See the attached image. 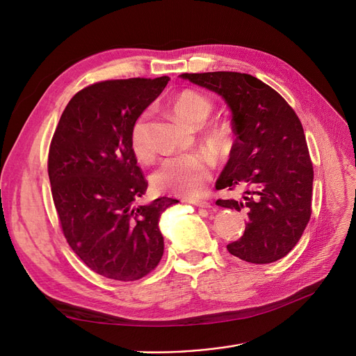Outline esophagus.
<instances>
[{"instance_id": "34e87169", "label": "esophagus", "mask_w": 356, "mask_h": 356, "mask_svg": "<svg viewBox=\"0 0 356 356\" xmlns=\"http://www.w3.org/2000/svg\"><path fill=\"white\" fill-rule=\"evenodd\" d=\"M192 204H195V207L197 208H204V209H209L212 208L211 202H207V200H189Z\"/></svg>"}]
</instances>
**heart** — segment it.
Returning <instances> with one entry per match:
<instances>
[{"instance_id": "1", "label": "heart", "mask_w": 356, "mask_h": 356, "mask_svg": "<svg viewBox=\"0 0 356 356\" xmlns=\"http://www.w3.org/2000/svg\"><path fill=\"white\" fill-rule=\"evenodd\" d=\"M175 114L191 127H200L212 112V104L208 98L195 90H184L173 101ZM225 129L216 128L213 137L225 138ZM129 145L134 156L147 161L152 159L154 147L148 129V112H143L136 118L129 129ZM212 160L202 153H189L172 156L161 160L152 175V183L160 192L172 193L181 197L197 196L211 179Z\"/></svg>"}]
</instances>
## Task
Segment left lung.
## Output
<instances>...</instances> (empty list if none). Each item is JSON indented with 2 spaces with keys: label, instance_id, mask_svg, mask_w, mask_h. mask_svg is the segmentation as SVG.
I'll use <instances>...</instances> for the list:
<instances>
[{
  "label": "left lung",
  "instance_id": "8db88e82",
  "mask_svg": "<svg viewBox=\"0 0 356 356\" xmlns=\"http://www.w3.org/2000/svg\"><path fill=\"white\" fill-rule=\"evenodd\" d=\"M228 104L236 136L216 189H244L219 207L248 215L244 235L228 251L252 264L286 257L312 215L313 164L300 120L271 86L247 73H183Z\"/></svg>",
  "mask_w": 356,
  "mask_h": 356
}]
</instances>
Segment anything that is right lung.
I'll list each match as a JSON object with an SVG mask.
<instances>
[{
    "mask_svg": "<svg viewBox=\"0 0 356 356\" xmlns=\"http://www.w3.org/2000/svg\"><path fill=\"white\" fill-rule=\"evenodd\" d=\"M168 76L89 85L65 108L53 134L47 172L67 244L97 274L136 282L163 257L161 213L179 200L138 204L147 180L129 145V129Z\"/></svg>",
    "mask_w": 356,
    "mask_h": 356,
    "instance_id": "obj_1",
    "label": "right lung"
}]
</instances>
